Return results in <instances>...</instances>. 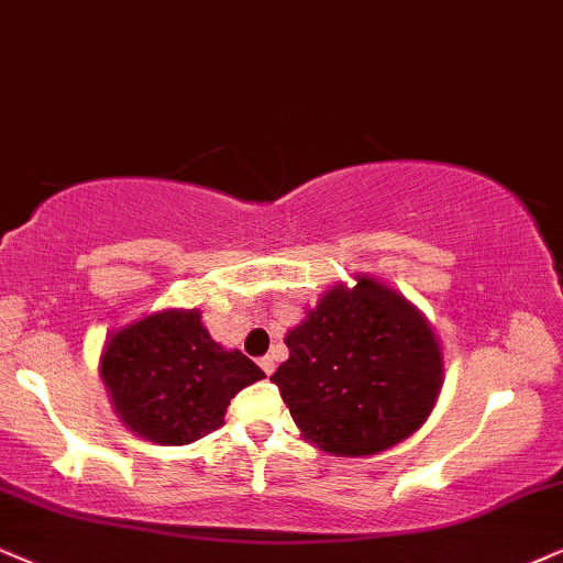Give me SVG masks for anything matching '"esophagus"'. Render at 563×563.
I'll return each mask as SVG.
<instances>
[{
    "mask_svg": "<svg viewBox=\"0 0 563 563\" xmlns=\"http://www.w3.org/2000/svg\"><path fill=\"white\" fill-rule=\"evenodd\" d=\"M258 365H261V371L266 373V376H271V373H274V367H276V365H274V357H268V355L261 357Z\"/></svg>",
    "mask_w": 563,
    "mask_h": 563,
    "instance_id": "34e87169",
    "label": "esophagus"
}]
</instances>
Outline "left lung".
I'll list each match as a JSON object with an SVG mask.
<instances>
[{
	"mask_svg": "<svg viewBox=\"0 0 563 563\" xmlns=\"http://www.w3.org/2000/svg\"><path fill=\"white\" fill-rule=\"evenodd\" d=\"M271 376L302 439L334 456L397 446L433 412L443 352L426 313L367 274L325 289Z\"/></svg>",
	"mask_w": 563,
	"mask_h": 563,
	"instance_id": "obj_1",
	"label": "left lung"
}]
</instances>
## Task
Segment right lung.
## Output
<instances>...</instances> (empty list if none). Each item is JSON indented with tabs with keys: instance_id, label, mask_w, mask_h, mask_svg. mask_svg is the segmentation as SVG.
Here are the masks:
<instances>
[{
	"instance_id": "obj_1",
	"label": "right lung",
	"mask_w": 563,
	"mask_h": 563,
	"mask_svg": "<svg viewBox=\"0 0 563 563\" xmlns=\"http://www.w3.org/2000/svg\"><path fill=\"white\" fill-rule=\"evenodd\" d=\"M99 376L130 433L185 446L224 426L229 401L266 373L213 342L198 308H169L112 331Z\"/></svg>"
}]
</instances>
